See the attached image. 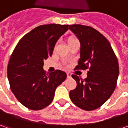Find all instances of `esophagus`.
I'll list each match as a JSON object with an SVG mask.
<instances>
[{
	"instance_id": "1",
	"label": "esophagus",
	"mask_w": 128,
	"mask_h": 128,
	"mask_svg": "<svg viewBox=\"0 0 128 128\" xmlns=\"http://www.w3.org/2000/svg\"><path fill=\"white\" fill-rule=\"evenodd\" d=\"M67 76H68V78H71V73L70 72H67Z\"/></svg>"
}]
</instances>
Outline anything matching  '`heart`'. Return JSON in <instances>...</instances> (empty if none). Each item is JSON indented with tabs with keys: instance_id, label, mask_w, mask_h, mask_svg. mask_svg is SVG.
Wrapping results in <instances>:
<instances>
[{
	"instance_id": "heart-1",
	"label": "heart",
	"mask_w": 128,
	"mask_h": 128,
	"mask_svg": "<svg viewBox=\"0 0 128 128\" xmlns=\"http://www.w3.org/2000/svg\"><path fill=\"white\" fill-rule=\"evenodd\" d=\"M71 39H72V38H71ZM71 39H70V40H71Z\"/></svg>"
}]
</instances>
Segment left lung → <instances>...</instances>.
<instances>
[{"label":"left lung","mask_w":128,"mask_h":128,"mask_svg":"<svg viewBox=\"0 0 128 128\" xmlns=\"http://www.w3.org/2000/svg\"><path fill=\"white\" fill-rule=\"evenodd\" d=\"M69 29L80 42V58L76 69H88V77L82 80L76 75V89L70 91L72 102L85 110L100 108L109 99L116 89L119 65L110 43L93 28L70 25Z\"/></svg>","instance_id":"1"}]
</instances>
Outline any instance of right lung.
Listing matches in <instances>:
<instances>
[{"mask_svg": "<svg viewBox=\"0 0 128 128\" xmlns=\"http://www.w3.org/2000/svg\"><path fill=\"white\" fill-rule=\"evenodd\" d=\"M69 25L48 24L36 27L20 40L8 65V78L12 93L28 109L38 110L49 106L56 88L67 78L56 70L48 75L43 60L51 56L60 37Z\"/></svg>", "mask_w": 128, "mask_h": 128, "instance_id": "add662e5", "label": "right lung"}]
</instances>
